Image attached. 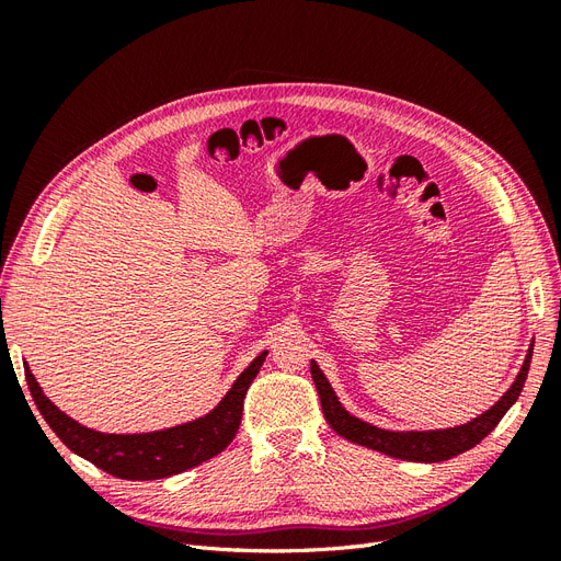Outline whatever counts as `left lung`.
I'll return each mask as SVG.
<instances>
[{"instance_id":"obj_1","label":"left lung","mask_w":561,"mask_h":561,"mask_svg":"<svg viewBox=\"0 0 561 561\" xmlns=\"http://www.w3.org/2000/svg\"><path fill=\"white\" fill-rule=\"evenodd\" d=\"M531 353H534V346L529 348V353H526V360L519 369L515 383L511 386V390H507V393L494 407H491V410H486L474 421L466 423V426L447 428V431H431V433H390V431L369 426V423L351 416L344 407L339 404L332 386L328 383L325 375H322L316 363H311V377L318 388L322 414H325L330 428L334 433L351 439V443H355V445L377 449V451L388 454L393 458H404V461L437 463V461H447V458H451V456L463 454V451L472 449L474 445H480L482 439L499 426V421L505 416V412L511 410L522 393L526 375H529Z\"/></svg>"}]
</instances>
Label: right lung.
Masks as SVG:
<instances>
[{
	"label": "right lung",
	"mask_w": 561,
	"mask_h": 561,
	"mask_svg": "<svg viewBox=\"0 0 561 561\" xmlns=\"http://www.w3.org/2000/svg\"><path fill=\"white\" fill-rule=\"evenodd\" d=\"M264 358L266 351L250 363L243 375L236 379L225 400L208 416L184 423V426L142 435H105L83 428L81 423L62 414L42 393V388L30 369H25V379L37 410L42 412L50 431L62 439V445L70 447L81 458H87V461H91L100 470L114 474V478L161 480L190 470L227 449L233 435L239 433L245 393L252 379L257 377Z\"/></svg>",
	"instance_id": "add662e5"
}]
</instances>
